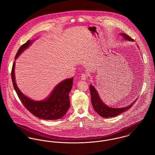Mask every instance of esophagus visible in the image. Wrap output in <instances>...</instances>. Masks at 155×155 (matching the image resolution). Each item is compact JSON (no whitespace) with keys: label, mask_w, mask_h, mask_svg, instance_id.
Masks as SVG:
<instances>
[{"label":"esophagus","mask_w":155,"mask_h":155,"mask_svg":"<svg viewBox=\"0 0 155 155\" xmlns=\"http://www.w3.org/2000/svg\"><path fill=\"white\" fill-rule=\"evenodd\" d=\"M81 79H82V80L85 81V80L87 79V78H88V75H87V74H85V73H83V74H81Z\"/></svg>","instance_id":"esophagus-1"}]
</instances>
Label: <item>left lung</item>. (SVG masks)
Instances as JSON below:
<instances>
[{
    "instance_id": "obj_1",
    "label": "left lung",
    "mask_w": 155,
    "mask_h": 155,
    "mask_svg": "<svg viewBox=\"0 0 155 155\" xmlns=\"http://www.w3.org/2000/svg\"><path fill=\"white\" fill-rule=\"evenodd\" d=\"M120 35L124 37V38L128 41H134L131 37H130L128 35L125 33H120ZM89 90L91 93V102L93 106V108L96 112L101 117H115L117 115H119L120 114L125 112L126 111L129 110L133 104L135 103L136 100L134 101L131 105H129L127 107H122V108H113L109 107L108 106L106 105L101 100L98 93L97 92V90L95 89V87L92 86V85H90L89 86Z\"/></svg>"
}]
</instances>
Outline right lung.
Returning a JSON list of instances; mask_svg holds the SVG:
<instances>
[{"mask_svg": "<svg viewBox=\"0 0 155 155\" xmlns=\"http://www.w3.org/2000/svg\"><path fill=\"white\" fill-rule=\"evenodd\" d=\"M34 41L28 40L19 48L15 57L16 60L22 52L32 44ZM15 65L14 63L11 71V78L14 88L24 106L38 118L45 120H57L63 117L70 107L69 92L72 88L73 78L66 79L59 83L50 95L41 101L33 100L24 95L16 84L15 78Z\"/></svg>", "mask_w": 155, "mask_h": 155, "instance_id": "right-lung-1", "label": "right lung"}]
</instances>
